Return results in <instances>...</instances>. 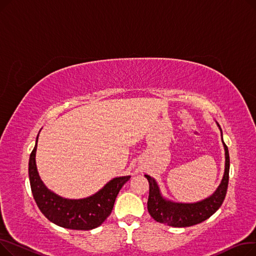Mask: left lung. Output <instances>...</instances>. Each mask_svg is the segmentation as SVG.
I'll list each match as a JSON object with an SVG mask.
<instances>
[{
    "mask_svg": "<svg viewBox=\"0 0 256 256\" xmlns=\"http://www.w3.org/2000/svg\"><path fill=\"white\" fill-rule=\"evenodd\" d=\"M218 126L221 130L219 124ZM223 146L225 150V171L222 182L212 195L198 201V202L180 204L165 199L160 194V188L154 178L146 174L145 178L150 182L147 210L156 222L173 227H188L204 222L218 210L226 196L228 180H230V154H228V148L224 142Z\"/></svg>",
    "mask_w": 256,
    "mask_h": 256,
    "instance_id": "obj_1",
    "label": "left lung"
}]
</instances>
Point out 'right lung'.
I'll use <instances>...</instances> for the list:
<instances>
[{"mask_svg": "<svg viewBox=\"0 0 256 256\" xmlns=\"http://www.w3.org/2000/svg\"><path fill=\"white\" fill-rule=\"evenodd\" d=\"M37 141L29 160V178L35 202L46 218L58 226L76 230H90L98 227L113 210L115 199L130 176L115 178L102 189L83 199L63 198L44 186L36 167Z\"/></svg>", "mask_w": 256, "mask_h": 256, "instance_id": "1", "label": "right lung"}]
</instances>
